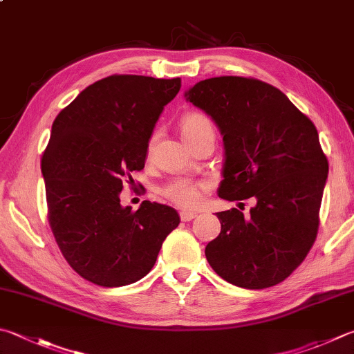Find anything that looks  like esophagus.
<instances>
[{
	"label": "esophagus",
	"mask_w": 354,
	"mask_h": 354,
	"mask_svg": "<svg viewBox=\"0 0 354 354\" xmlns=\"http://www.w3.org/2000/svg\"><path fill=\"white\" fill-rule=\"evenodd\" d=\"M194 217H196V212H191V211L180 212V218H182V222H191Z\"/></svg>",
	"instance_id": "34e87169"
}]
</instances>
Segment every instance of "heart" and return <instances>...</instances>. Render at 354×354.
Returning a JSON list of instances; mask_svg holds the SVG:
<instances>
[{"instance_id":"heart-1","label":"heart","mask_w":354,"mask_h":354,"mask_svg":"<svg viewBox=\"0 0 354 354\" xmlns=\"http://www.w3.org/2000/svg\"><path fill=\"white\" fill-rule=\"evenodd\" d=\"M180 128H182V136L186 143L194 140L200 134H203V132H214L211 120L203 114H198V112H192V114L185 115L182 122H180ZM156 138L157 134L151 137L149 149L154 145ZM208 182H191L188 178H176L168 185H165L160 189V194L165 198H168L169 202L180 206V208H194V206L198 205L203 192L208 191Z\"/></svg>"}]
</instances>
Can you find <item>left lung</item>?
<instances>
[{
  "mask_svg": "<svg viewBox=\"0 0 354 354\" xmlns=\"http://www.w3.org/2000/svg\"><path fill=\"white\" fill-rule=\"evenodd\" d=\"M185 97L223 136L218 196L257 200L250 216L237 208L217 212L222 230L205 248L211 268L240 288L281 283L317 234L328 160L316 126L283 92L256 78H208Z\"/></svg>",
  "mask_w": 354,
  "mask_h": 354,
  "instance_id": "left-lung-1",
  "label": "left lung"
}]
</instances>
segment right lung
<instances>
[{"label": "right lung", "instance_id": "1", "mask_svg": "<svg viewBox=\"0 0 354 354\" xmlns=\"http://www.w3.org/2000/svg\"><path fill=\"white\" fill-rule=\"evenodd\" d=\"M180 86V78L106 77L52 124L41 157L48 218L64 259L86 281L108 288L140 281L180 223L171 206L120 205L123 183L145 168L152 131Z\"/></svg>", "mask_w": 354, "mask_h": 354}]
</instances>
